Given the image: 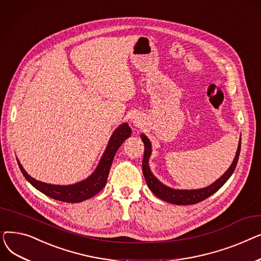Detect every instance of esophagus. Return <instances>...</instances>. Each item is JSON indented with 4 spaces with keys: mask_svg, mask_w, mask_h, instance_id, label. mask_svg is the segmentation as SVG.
Segmentation results:
<instances>
[{
    "mask_svg": "<svg viewBox=\"0 0 261 261\" xmlns=\"http://www.w3.org/2000/svg\"><path fill=\"white\" fill-rule=\"evenodd\" d=\"M132 122H133V125H134L135 127H140V126L142 125V123H141V119L138 118V117H133Z\"/></svg>",
    "mask_w": 261,
    "mask_h": 261,
    "instance_id": "1",
    "label": "esophagus"
}]
</instances>
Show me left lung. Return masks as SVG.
Instances as JSON below:
<instances>
[{"label":"left lung","instance_id":"left-lung-1","mask_svg":"<svg viewBox=\"0 0 261 261\" xmlns=\"http://www.w3.org/2000/svg\"><path fill=\"white\" fill-rule=\"evenodd\" d=\"M141 139L145 145V153L143 158V173L149 189L151 190L152 193L161 200L175 204V205H191V204L199 203L205 199H207L208 197L214 195L217 190L220 189L225 184V182L229 179L232 172H234L238 163L240 148H241V139H240L237 152L234 161L231 163V165L224 172V174L221 177H219V179L216 182H214L212 185L201 189H191V190L184 189L183 190V189H173L166 185H164L152 174L149 167V158L151 155V151H152L151 143H150L149 139L145 134H141Z\"/></svg>","mask_w":261,"mask_h":261}]
</instances>
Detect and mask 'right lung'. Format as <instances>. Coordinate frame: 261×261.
Segmentation results:
<instances>
[{"mask_svg": "<svg viewBox=\"0 0 261 261\" xmlns=\"http://www.w3.org/2000/svg\"><path fill=\"white\" fill-rule=\"evenodd\" d=\"M130 135L131 128L129 127L127 122L122 123V125L116 128L113 134L111 135V139H110L108 143V146L100 159L97 168L95 169V171L88 177V179L72 185H53L37 181L24 170L18 159L17 161L23 175L25 176V179L36 189L41 191V193L58 201L67 203H78L97 195L105 187L114 155L120 145L125 142V140L128 139Z\"/></svg>", "mask_w": 261, "mask_h": 261, "instance_id": "add662e5", "label": "right lung"}]
</instances>
